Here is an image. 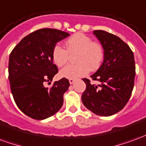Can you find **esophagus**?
Here are the masks:
<instances>
[{
  "label": "esophagus",
  "mask_w": 146,
  "mask_h": 146,
  "mask_svg": "<svg viewBox=\"0 0 146 146\" xmlns=\"http://www.w3.org/2000/svg\"><path fill=\"white\" fill-rule=\"evenodd\" d=\"M74 81H75V80H73V79H70V80H69V82H70V84H73V83H74Z\"/></svg>",
  "instance_id": "obj_1"
}]
</instances>
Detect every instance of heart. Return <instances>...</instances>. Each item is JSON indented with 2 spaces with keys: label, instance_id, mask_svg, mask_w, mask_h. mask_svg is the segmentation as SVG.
<instances>
[{
  "label": "heart",
  "instance_id": "b5f03b06",
  "mask_svg": "<svg viewBox=\"0 0 146 146\" xmlns=\"http://www.w3.org/2000/svg\"><path fill=\"white\" fill-rule=\"evenodd\" d=\"M67 50L56 45L52 51V59L58 67L65 66L69 60V54H75L73 66H67L60 71V76L66 79H76L88 74L89 69L97 70L103 59L104 51L101 44L83 33H76L66 42Z\"/></svg>",
  "mask_w": 146,
  "mask_h": 146
}]
</instances>
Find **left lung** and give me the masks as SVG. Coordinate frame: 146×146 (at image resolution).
<instances>
[{"label":"left lung","mask_w":146,"mask_h":146,"mask_svg":"<svg viewBox=\"0 0 146 146\" xmlns=\"http://www.w3.org/2000/svg\"><path fill=\"white\" fill-rule=\"evenodd\" d=\"M93 33L104 50L101 66L91 76L100 84L95 86L84 78L86 90L81 100L96 115L112 116L125 106L131 95L135 76L134 54L118 36L104 30H95Z\"/></svg>","instance_id":"left-lung-1"}]
</instances>
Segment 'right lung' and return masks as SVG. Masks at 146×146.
Here are the masks:
<instances>
[{"instance_id":"1","label":"right lung","mask_w":146,"mask_h":146,"mask_svg":"<svg viewBox=\"0 0 146 146\" xmlns=\"http://www.w3.org/2000/svg\"><path fill=\"white\" fill-rule=\"evenodd\" d=\"M69 36L55 29H40L25 36L10 54L8 79L11 94L19 110L33 119H47L62 106L69 80L62 78L54 81L51 89L44 84L58 73L52 59L55 44Z\"/></svg>"}]
</instances>
